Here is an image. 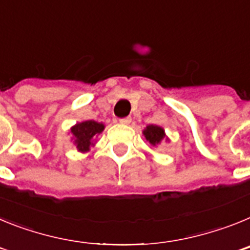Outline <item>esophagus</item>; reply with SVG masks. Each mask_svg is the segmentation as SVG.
<instances>
[{"mask_svg": "<svg viewBox=\"0 0 250 250\" xmlns=\"http://www.w3.org/2000/svg\"><path fill=\"white\" fill-rule=\"evenodd\" d=\"M130 121H131V119L130 118H124V119H120L119 123H120L121 125H127V124H130Z\"/></svg>", "mask_w": 250, "mask_h": 250, "instance_id": "obj_1", "label": "esophagus"}]
</instances>
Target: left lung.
<instances>
[{"mask_svg":"<svg viewBox=\"0 0 250 250\" xmlns=\"http://www.w3.org/2000/svg\"><path fill=\"white\" fill-rule=\"evenodd\" d=\"M145 139L149 141L152 146H156L165 139V131L163 127L158 126V125H147L146 129L143 131Z\"/></svg>","mask_w":250,"mask_h":250,"instance_id":"left-lung-1","label":"left lung"}]
</instances>
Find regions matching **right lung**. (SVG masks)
<instances>
[{"label": "right lung", "mask_w": 250, "mask_h": 250, "mask_svg": "<svg viewBox=\"0 0 250 250\" xmlns=\"http://www.w3.org/2000/svg\"><path fill=\"white\" fill-rule=\"evenodd\" d=\"M105 125L94 120L83 121L76 124L71 127L72 139L77 150L81 152H86L90 150V146L94 145V139L103 132Z\"/></svg>", "instance_id": "add662e5"}]
</instances>
